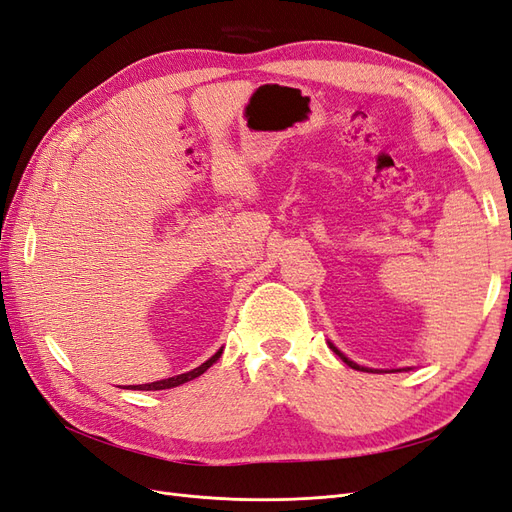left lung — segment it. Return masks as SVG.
I'll return each instance as SVG.
<instances>
[{
  "label": "left lung",
  "instance_id": "left-lung-1",
  "mask_svg": "<svg viewBox=\"0 0 512 512\" xmlns=\"http://www.w3.org/2000/svg\"><path fill=\"white\" fill-rule=\"evenodd\" d=\"M329 348H331V350H333V352H335V354L339 356V359H342V361H344V363H346L348 367H352V369H359V371H369V374H378V371H380V369H371V367H363V365H359V363H354V361H350V359H348V356H346V354H344L342 350H337V348H335V346H333L331 342H329ZM406 369H410V367H406ZM391 371H401V369H391Z\"/></svg>",
  "mask_w": 512,
  "mask_h": 512
}]
</instances>
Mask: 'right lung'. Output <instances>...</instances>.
Masks as SVG:
<instances>
[{"instance_id":"1","label":"right lung","mask_w":512,"mask_h":512,"mask_svg":"<svg viewBox=\"0 0 512 512\" xmlns=\"http://www.w3.org/2000/svg\"><path fill=\"white\" fill-rule=\"evenodd\" d=\"M222 356V348L215 352L209 361H205L203 365H198L196 369L192 371H185V374H179V376H173V378H166V380H158V382H149V384H136V386H130V389L134 391H164V389H173V386H179L183 382H190L194 378H198L200 374H205V371L218 361Z\"/></svg>"}]
</instances>
